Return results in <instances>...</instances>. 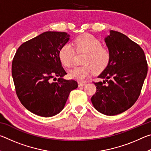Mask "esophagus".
<instances>
[{
  "instance_id": "34e87169",
  "label": "esophagus",
  "mask_w": 151,
  "mask_h": 151,
  "mask_svg": "<svg viewBox=\"0 0 151 151\" xmlns=\"http://www.w3.org/2000/svg\"><path fill=\"white\" fill-rule=\"evenodd\" d=\"M78 84L79 86H82L86 85V82H78Z\"/></svg>"
}]
</instances>
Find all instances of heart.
Returning a JSON list of instances; mask_svg holds the SVG:
<instances>
[{
    "label": "heart",
    "instance_id": "b5f03b06",
    "mask_svg": "<svg viewBox=\"0 0 151 151\" xmlns=\"http://www.w3.org/2000/svg\"><path fill=\"white\" fill-rule=\"evenodd\" d=\"M75 48L78 53H85L82 63L84 65L75 67L68 72V77L78 81L83 82L94 72L103 71L108 66L111 60V53L109 49L102 47V43L90 34H84L76 37ZM75 51L70 44L63 45L58 52L61 63L66 67L73 65Z\"/></svg>",
    "mask_w": 151,
    "mask_h": 151
}]
</instances>
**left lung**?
I'll return each instance as SVG.
<instances>
[{
	"mask_svg": "<svg viewBox=\"0 0 151 151\" xmlns=\"http://www.w3.org/2000/svg\"><path fill=\"white\" fill-rule=\"evenodd\" d=\"M104 41L111 60L98 76L103 81L94 82L96 92L91 102L101 113L113 116L126 111L137 101L148 65L142 48L126 35L110 30Z\"/></svg>",
	"mask_w": 151,
	"mask_h": 151,
	"instance_id": "8db88e82",
	"label": "left lung"
}]
</instances>
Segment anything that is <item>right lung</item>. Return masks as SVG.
Wrapping results in <instances>:
<instances>
[{
  "mask_svg": "<svg viewBox=\"0 0 151 151\" xmlns=\"http://www.w3.org/2000/svg\"><path fill=\"white\" fill-rule=\"evenodd\" d=\"M69 37L65 32H45L20 45L13 58L12 76L17 95L37 115L50 117L59 113L70 91L78 87L76 81L63 78L66 73L58 57ZM55 76L58 80L52 82Z\"/></svg>",
  "mask_w": 151,
  "mask_h": 151,
  "instance_id": "1",
  "label": "right lung"
}]
</instances>
